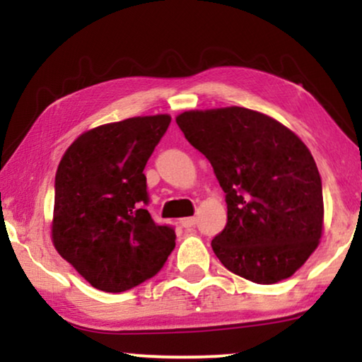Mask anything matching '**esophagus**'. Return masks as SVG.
I'll return each mask as SVG.
<instances>
[{"mask_svg":"<svg viewBox=\"0 0 362 362\" xmlns=\"http://www.w3.org/2000/svg\"><path fill=\"white\" fill-rule=\"evenodd\" d=\"M181 224H182V227H194L196 217H185V219H181Z\"/></svg>","mask_w":362,"mask_h":362,"instance_id":"34e87169","label":"esophagus"}]
</instances>
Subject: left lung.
Wrapping results in <instances>:
<instances>
[{"label": "left lung", "mask_w": 362, "mask_h": 362, "mask_svg": "<svg viewBox=\"0 0 362 362\" xmlns=\"http://www.w3.org/2000/svg\"><path fill=\"white\" fill-rule=\"evenodd\" d=\"M226 192L227 224L211 245L221 264L254 284L288 279L323 230V187L305 143L274 118L244 107L176 117Z\"/></svg>", "instance_id": "left-lung-1"}]
</instances>
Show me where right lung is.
<instances>
[{
  "label": "right lung",
  "instance_id": "1",
  "mask_svg": "<svg viewBox=\"0 0 362 362\" xmlns=\"http://www.w3.org/2000/svg\"><path fill=\"white\" fill-rule=\"evenodd\" d=\"M170 123V115L107 123L78 136L59 163L54 247L98 290L120 293L143 284L175 249V229L145 209L143 173Z\"/></svg>",
  "mask_w": 362,
  "mask_h": 362
}]
</instances>
